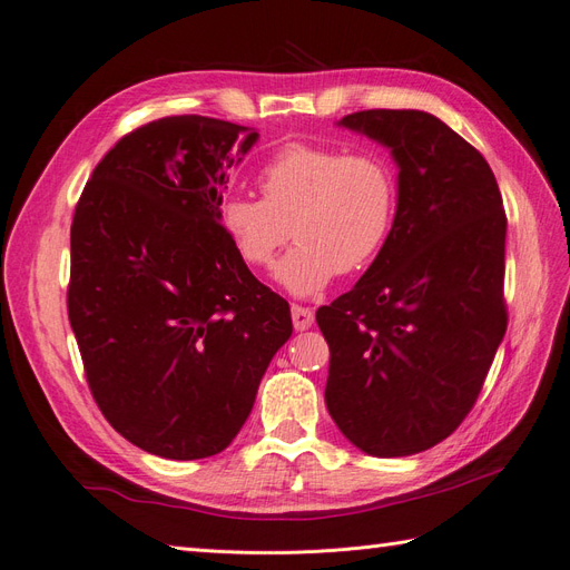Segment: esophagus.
<instances>
[{"mask_svg": "<svg viewBox=\"0 0 570 570\" xmlns=\"http://www.w3.org/2000/svg\"><path fill=\"white\" fill-rule=\"evenodd\" d=\"M292 325H295V331H308V327L314 325V312L306 306L299 304H292Z\"/></svg>", "mask_w": 570, "mask_h": 570, "instance_id": "34e87169", "label": "esophagus"}]
</instances>
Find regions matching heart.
Returning a JSON list of instances; mask_svg holds the SVG:
<instances>
[{
    "label": "heart",
    "mask_w": 570,
    "mask_h": 570,
    "mask_svg": "<svg viewBox=\"0 0 570 570\" xmlns=\"http://www.w3.org/2000/svg\"><path fill=\"white\" fill-rule=\"evenodd\" d=\"M264 199L235 195L218 220L237 256L268 268L292 237L275 281L292 297H314L337 273H356L381 254L394 226L396 176L375 151L289 142L258 170Z\"/></svg>",
    "instance_id": "obj_1"
}]
</instances>
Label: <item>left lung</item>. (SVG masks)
<instances>
[{
	"instance_id": "obj_1",
	"label": "left lung",
	"mask_w": 570,
	"mask_h": 570,
	"mask_svg": "<svg viewBox=\"0 0 570 570\" xmlns=\"http://www.w3.org/2000/svg\"><path fill=\"white\" fill-rule=\"evenodd\" d=\"M340 126L400 168L385 247L321 306L331 347L325 406L361 452L409 456L469 416L507 333V214L482 154L433 114L368 109Z\"/></svg>"
}]
</instances>
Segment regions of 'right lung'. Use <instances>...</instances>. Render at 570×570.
Here are the masks:
<instances>
[{"mask_svg":"<svg viewBox=\"0 0 570 570\" xmlns=\"http://www.w3.org/2000/svg\"><path fill=\"white\" fill-rule=\"evenodd\" d=\"M258 132L168 116L97 164L71 226L68 321L97 406L164 459L226 450L292 335L289 306L258 283L218 212Z\"/></svg>","mask_w":570,"mask_h":570,"instance_id":"obj_1","label":"right lung"}]
</instances>
